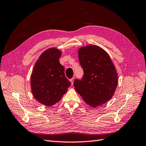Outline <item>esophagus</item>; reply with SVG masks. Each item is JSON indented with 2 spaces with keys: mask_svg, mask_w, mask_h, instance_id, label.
<instances>
[{
  "mask_svg": "<svg viewBox=\"0 0 146 146\" xmlns=\"http://www.w3.org/2000/svg\"><path fill=\"white\" fill-rule=\"evenodd\" d=\"M70 81H71V82H72V84L73 85V82H74V78L70 79Z\"/></svg>",
  "mask_w": 146,
  "mask_h": 146,
  "instance_id": "esophagus-1",
  "label": "esophagus"
}]
</instances>
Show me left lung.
I'll return each instance as SVG.
<instances>
[{
  "mask_svg": "<svg viewBox=\"0 0 146 146\" xmlns=\"http://www.w3.org/2000/svg\"><path fill=\"white\" fill-rule=\"evenodd\" d=\"M78 59L84 75L74 81L77 92L92 107L109 101L115 92L118 77L108 53L98 46L89 45L79 49Z\"/></svg>",
  "mask_w": 146,
  "mask_h": 146,
  "instance_id": "left-lung-1",
  "label": "left lung"
}]
</instances>
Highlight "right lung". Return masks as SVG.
Segmentation results:
<instances>
[{
    "label": "right lung",
    "instance_id": "add662e5",
    "mask_svg": "<svg viewBox=\"0 0 146 146\" xmlns=\"http://www.w3.org/2000/svg\"><path fill=\"white\" fill-rule=\"evenodd\" d=\"M61 51L55 48L45 51L36 61L31 75V88L37 101L46 106L59 102L72 84L59 62Z\"/></svg>",
    "mask_w": 146,
    "mask_h": 146
}]
</instances>
